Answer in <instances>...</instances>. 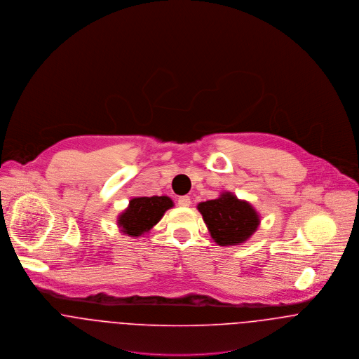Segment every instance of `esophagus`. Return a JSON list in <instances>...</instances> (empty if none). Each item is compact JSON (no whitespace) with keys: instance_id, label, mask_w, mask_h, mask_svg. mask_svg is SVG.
Returning a JSON list of instances; mask_svg holds the SVG:
<instances>
[{"instance_id":"1","label":"esophagus","mask_w":359,"mask_h":359,"mask_svg":"<svg viewBox=\"0 0 359 359\" xmlns=\"http://www.w3.org/2000/svg\"><path fill=\"white\" fill-rule=\"evenodd\" d=\"M190 203H191V199H190V197H187V196L179 197V199H177V205H179V206L187 208V206H190Z\"/></svg>"}]
</instances>
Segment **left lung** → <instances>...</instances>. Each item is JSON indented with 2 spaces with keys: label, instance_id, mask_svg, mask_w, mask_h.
Listing matches in <instances>:
<instances>
[{
  "label": "left lung",
  "instance_id": "1",
  "mask_svg": "<svg viewBox=\"0 0 359 359\" xmlns=\"http://www.w3.org/2000/svg\"><path fill=\"white\" fill-rule=\"evenodd\" d=\"M197 208L210 237L220 246L243 243L260 224L256 209L231 193H222L219 198L199 202Z\"/></svg>",
  "mask_w": 359,
  "mask_h": 359
}]
</instances>
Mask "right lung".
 Returning a JSON list of instances; mask_svg holds the SVG:
<instances>
[{
  "label": "right lung",
  "instance_id": "add662e5",
  "mask_svg": "<svg viewBox=\"0 0 359 359\" xmlns=\"http://www.w3.org/2000/svg\"><path fill=\"white\" fill-rule=\"evenodd\" d=\"M172 206L173 201L166 196L132 198L128 208L118 216V227L122 234L139 238L149 233Z\"/></svg>",
  "mask_w": 359,
  "mask_h": 359
}]
</instances>
